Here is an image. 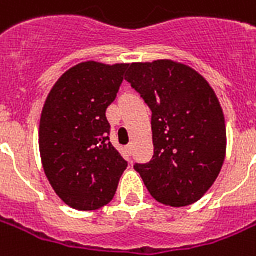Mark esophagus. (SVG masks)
I'll return each mask as SVG.
<instances>
[{"label": "esophagus", "instance_id": "obj_1", "mask_svg": "<svg viewBox=\"0 0 256 256\" xmlns=\"http://www.w3.org/2000/svg\"><path fill=\"white\" fill-rule=\"evenodd\" d=\"M126 150H128V154H132V152H133V144H128V146H126Z\"/></svg>", "mask_w": 256, "mask_h": 256}]
</instances>
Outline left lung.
I'll use <instances>...</instances> for the list:
<instances>
[{"label":"left lung","mask_w":256,"mask_h":256,"mask_svg":"<svg viewBox=\"0 0 256 256\" xmlns=\"http://www.w3.org/2000/svg\"><path fill=\"white\" fill-rule=\"evenodd\" d=\"M126 80L152 111L154 154L134 170L157 202L196 204L213 186L226 152L214 90L198 72L171 60L132 64Z\"/></svg>","instance_id":"obj_1"}]
</instances>
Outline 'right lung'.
<instances>
[{"label": "right lung", "mask_w": 256, "mask_h": 256, "mask_svg": "<svg viewBox=\"0 0 256 256\" xmlns=\"http://www.w3.org/2000/svg\"><path fill=\"white\" fill-rule=\"evenodd\" d=\"M128 64L88 60L60 76L39 126L42 164L56 196L76 210L112 200L128 162L110 142L106 110L116 99Z\"/></svg>", "instance_id": "obj_1"}]
</instances>
